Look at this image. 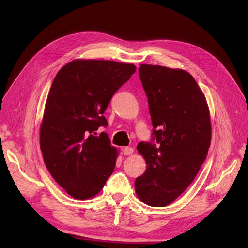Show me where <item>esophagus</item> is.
Listing matches in <instances>:
<instances>
[{"mask_svg":"<svg viewBox=\"0 0 248 248\" xmlns=\"http://www.w3.org/2000/svg\"><path fill=\"white\" fill-rule=\"evenodd\" d=\"M123 152H124V155H132L134 153V149L129 148V147H125V148H124Z\"/></svg>","mask_w":248,"mask_h":248,"instance_id":"34e87169","label":"esophagus"}]
</instances>
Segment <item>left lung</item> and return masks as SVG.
<instances>
[{
  "mask_svg": "<svg viewBox=\"0 0 248 248\" xmlns=\"http://www.w3.org/2000/svg\"><path fill=\"white\" fill-rule=\"evenodd\" d=\"M139 74L148 97L153 142L137 149L147 163L135 182L140 201L165 207L183 193L198 174L211 142L208 104L185 70L141 64Z\"/></svg>",
  "mask_w": 248,
  "mask_h": 248,
  "instance_id": "1",
  "label": "left lung"
}]
</instances>
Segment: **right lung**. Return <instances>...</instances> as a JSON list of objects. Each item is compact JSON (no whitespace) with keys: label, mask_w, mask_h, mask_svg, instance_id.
I'll list each match as a JSON object with an SVG mask.
<instances>
[{"label":"right lung","mask_w":248,"mask_h":248,"mask_svg":"<svg viewBox=\"0 0 248 248\" xmlns=\"http://www.w3.org/2000/svg\"><path fill=\"white\" fill-rule=\"evenodd\" d=\"M136 72L133 64L77 59L56 74L40 126V148L49 173L71 197H94L112 174L117 150L104 115L112 95Z\"/></svg>","instance_id":"obj_1"}]
</instances>
